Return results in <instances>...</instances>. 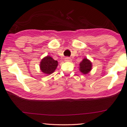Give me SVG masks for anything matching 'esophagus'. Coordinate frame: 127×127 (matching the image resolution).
I'll list each match as a JSON object with an SVG mask.
<instances>
[{"label": "esophagus", "instance_id": "obj_1", "mask_svg": "<svg viewBox=\"0 0 127 127\" xmlns=\"http://www.w3.org/2000/svg\"><path fill=\"white\" fill-rule=\"evenodd\" d=\"M65 61L66 62H71V59L68 57H67V58H65Z\"/></svg>", "mask_w": 127, "mask_h": 127}]
</instances>
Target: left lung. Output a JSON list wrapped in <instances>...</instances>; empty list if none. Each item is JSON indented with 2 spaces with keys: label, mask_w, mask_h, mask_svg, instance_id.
<instances>
[{
  "label": "left lung",
  "mask_w": 127,
  "mask_h": 127,
  "mask_svg": "<svg viewBox=\"0 0 127 127\" xmlns=\"http://www.w3.org/2000/svg\"><path fill=\"white\" fill-rule=\"evenodd\" d=\"M79 65L80 71L84 74H88V73L91 71V69H92V63H91L90 60H89L87 59H84L82 60V62H81Z\"/></svg>",
  "instance_id": "left-lung-1"
}]
</instances>
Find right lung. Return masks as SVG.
Returning a JSON list of instances; mask_svg holds the SVG:
<instances>
[{"mask_svg": "<svg viewBox=\"0 0 127 127\" xmlns=\"http://www.w3.org/2000/svg\"><path fill=\"white\" fill-rule=\"evenodd\" d=\"M58 65V61L48 56L42 59L40 63V69L44 74H51L54 72Z\"/></svg>", "mask_w": 127, "mask_h": 127, "instance_id": "obj_1", "label": "right lung"}]
</instances>
